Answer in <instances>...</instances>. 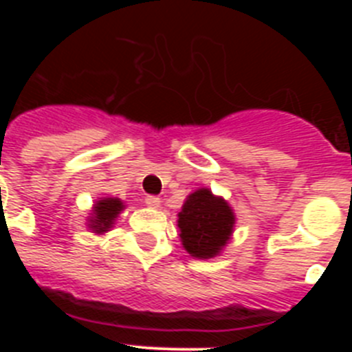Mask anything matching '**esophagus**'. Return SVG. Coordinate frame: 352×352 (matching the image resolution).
<instances>
[{
    "label": "esophagus",
    "mask_w": 352,
    "mask_h": 352,
    "mask_svg": "<svg viewBox=\"0 0 352 352\" xmlns=\"http://www.w3.org/2000/svg\"><path fill=\"white\" fill-rule=\"evenodd\" d=\"M146 204H148L149 208H160L162 199L157 197V195H148V197H146Z\"/></svg>",
    "instance_id": "esophagus-1"
}]
</instances>
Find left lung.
Segmentation results:
<instances>
[{
	"label": "left lung",
	"mask_w": 352,
	"mask_h": 352,
	"mask_svg": "<svg viewBox=\"0 0 352 352\" xmlns=\"http://www.w3.org/2000/svg\"><path fill=\"white\" fill-rule=\"evenodd\" d=\"M234 223V211L210 188H199L188 195L178 213L182 245L195 259L219 256L231 239Z\"/></svg>",
	"instance_id": "obj_1"
}]
</instances>
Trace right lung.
<instances>
[{"mask_svg": "<svg viewBox=\"0 0 352 352\" xmlns=\"http://www.w3.org/2000/svg\"><path fill=\"white\" fill-rule=\"evenodd\" d=\"M125 208L123 201L118 197H102L100 201H96L95 206L91 210V217L88 220V227L96 234H104L113 227L114 220L118 219V214Z\"/></svg>", "mask_w": 352, "mask_h": 352, "instance_id": "add662e5", "label": "right lung"}]
</instances>
